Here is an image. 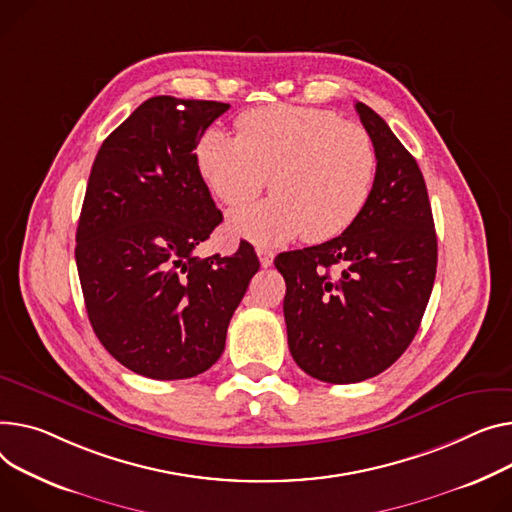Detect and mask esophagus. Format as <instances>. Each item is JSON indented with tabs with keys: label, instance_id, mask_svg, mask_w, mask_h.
Returning a JSON list of instances; mask_svg holds the SVG:
<instances>
[{
	"label": "esophagus",
	"instance_id": "34e87169",
	"mask_svg": "<svg viewBox=\"0 0 512 512\" xmlns=\"http://www.w3.org/2000/svg\"><path fill=\"white\" fill-rule=\"evenodd\" d=\"M255 251H257V257H259L261 267H269L271 263H274V253H271L269 249H265V247H257Z\"/></svg>",
	"mask_w": 512,
	"mask_h": 512
}]
</instances>
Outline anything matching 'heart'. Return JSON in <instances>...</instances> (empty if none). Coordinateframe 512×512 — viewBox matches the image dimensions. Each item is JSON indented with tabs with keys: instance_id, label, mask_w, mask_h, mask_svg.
Listing matches in <instances>:
<instances>
[{
	"instance_id": "b5f03b06",
	"label": "heart",
	"mask_w": 512,
	"mask_h": 512,
	"mask_svg": "<svg viewBox=\"0 0 512 512\" xmlns=\"http://www.w3.org/2000/svg\"><path fill=\"white\" fill-rule=\"evenodd\" d=\"M236 129L210 127L195 146L199 177L228 208L255 199L271 177L274 195L230 214L236 236L259 245L302 234L327 241L364 212L379 158L362 125L323 109L271 105L238 117Z\"/></svg>"
}]
</instances>
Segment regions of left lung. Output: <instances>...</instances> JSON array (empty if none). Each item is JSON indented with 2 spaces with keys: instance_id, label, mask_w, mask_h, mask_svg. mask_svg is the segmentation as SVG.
<instances>
[{
  "instance_id": "1",
  "label": "left lung",
  "mask_w": 512,
  "mask_h": 512,
  "mask_svg": "<svg viewBox=\"0 0 512 512\" xmlns=\"http://www.w3.org/2000/svg\"><path fill=\"white\" fill-rule=\"evenodd\" d=\"M377 148V179L358 220L327 243L280 253L294 362L348 385L387 370L412 344L436 276V230L416 158L383 117L356 102Z\"/></svg>"
}]
</instances>
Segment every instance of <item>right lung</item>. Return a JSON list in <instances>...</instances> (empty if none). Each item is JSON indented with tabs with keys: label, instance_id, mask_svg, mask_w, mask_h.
<instances>
[{
	"label": "right lung",
	"instance_id": "right-lung-1",
	"mask_svg": "<svg viewBox=\"0 0 512 512\" xmlns=\"http://www.w3.org/2000/svg\"><path fill=\"white\" fill-rule=\"evenodd\" d=\"M228 109L148 98L102 142L90 170L76 232L86 313L105 350L148 379L206 372L259 269L249 243L230 257L193 255L222 222L195 146Z\"/></svg>",
	"mask_w": 512,
	"mask_h": 512
}]
</instances>
